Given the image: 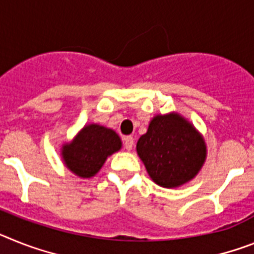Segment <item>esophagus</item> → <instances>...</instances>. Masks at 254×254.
Listing matches in <instances>:
<instances>
[{"label": "esophagus", "mask_w": 254, "mask_h": 254, "mask_svg": "<svg viewBox=\"0 0 254 254\" xmlns=\"http://www.w3.org/2000/svg\"><path fill=\"white\" fill-rule=\"evenodd\" d=\"M124 146L127 151H130L134 146V138L133 137H125L124 138Z\"/></svg>", "instance_id": "1"}]
</instances>
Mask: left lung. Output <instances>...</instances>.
<instances>
[{"mask_svg": "<svg viewBox=\"0 0 254 254\" xmlns=\"http://www.w3.org/2000/svg\"><path fill=\"white\" fill-rule=\"evenodd\" d=\"M137 153L151 180L173 189L191 181L206 157L204 138L178 114L157 115L138 139Z\"/></svg>", "mask_w": 254, "mask_h": 254, "instance_id": "obj_1", "label": "left lung"}]
</instances>
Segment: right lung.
<instances>
[{
  "instance_id": "obj_1",
  "label": "right lung",
  "mask_w": 254,
  "mask_h": 254,
  "mask_svg": "<svg viewBox=\"0 0 254 254\" xmlns=\"http://www.w3.org/2000/svg\"><path fill=\"white\" fill-rule=\"evenodd\" d=\"M121 148L116 131L98 124H89L71 143L62 147L65 167L81 178H90L101 170L104 161Z\"/></svg>"
}]
</instances>
